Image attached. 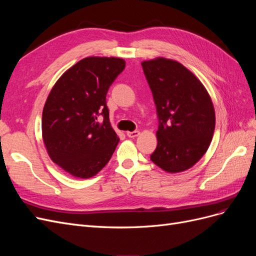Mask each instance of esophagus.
Instances as JSON below:
<instances>
[{"mask_svg":"<svg viewBox=\"0 0 256 256\" xmlns=\"http://www.w3.org/2000/svg\"><path fill=\"white\" fill-rule=\"evenodd\" d=\"M138 134H140V131H138V130H136V131H128V132H127V136L128 138H136Z\"/></svg>","mask_w":256,"mask_h":256,"instance_id":"obj_1","label":"esophagus"}]
</instances>
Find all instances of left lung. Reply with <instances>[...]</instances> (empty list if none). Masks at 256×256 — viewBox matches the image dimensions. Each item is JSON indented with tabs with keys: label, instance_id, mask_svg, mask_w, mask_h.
I'll use <instances>...</instances> for the list:
<instances>
[{
	"label": "left lung",
	"instance_id": "1",
	"mask_svg": "<svg viewBox=\"0 0 256 256\" xmlns=\"http://www.w3.org/2000/svg\"><path fill=\"white\" fill-rule=\"evenodd\" d=\"M158 115V144L150 160L168 173L182 172L204 156L212 140L214 109L204 85L178 62H142Z\"/></svg>",
	"mask_w": 256,
	"mask_h": 256
}]
</instances>
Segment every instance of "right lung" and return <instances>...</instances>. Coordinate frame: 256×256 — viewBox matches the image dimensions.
Instances as JSON below:
<instances>
[{
    "label": "right lung",
    "instance_id": "right-lung-1",
    "mask_svg": "<svg viewBox=\"0 0 256 256\" xmlns=\"http://www.w3.org/2000/svg\"><path fill=\"white\" fill-rule=\"evenodd\" d=\"M125 65L118 58H85L60 76L44 104L46 148L54 164L74 177L96 175L120 141L106 97Z\"/></svg>",
    "mask_w": 256,
    "mask_h": 256
}]
</instances>
